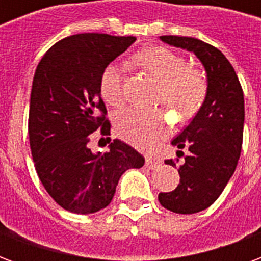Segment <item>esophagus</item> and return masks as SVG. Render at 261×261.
<instances>
[{
  "instance_id": "obj_1",
  "label": "esophagus",
  "mask_w": 261,
  "mask_h": 261,
  "mask_svg": "<svg viewBox=\"0 0 261 261\" xmlns=\"http://www.w3.org/2000/svg\"><path fill=\"white\" fill-rule=\"evenodd\" d=\"M145 165H147L149 169H155V168H158L159 165H161V162H159L158 159L147 156V159H145Z\"/></svg>"
}]
</instances>
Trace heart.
Segmentation results:
<instances>
[{
  "mask_svg": "<svg viewBox=\"0 0 261 261\" xmlns=\"http://www.w3.org/2000/svg\"><path fill=\"white\" fill-rule=\"evenodd\" d=\"M133 64L158 82V99L180 119H190L200 110L207 96V78L201 69L187 65L180 54L155 46L137 53ZM123 76L124 69L117 64L103 69L100 93L112 106H119L124 100ZM116 130L123 140L148 149L168 134V121L159 109L127 108L116 116Z\"/></svg>",
  "mask_w": 261,
  "mask_h": 261,
  "instance_id": "heart-1",
  "label": "heart"
}]
</instances>
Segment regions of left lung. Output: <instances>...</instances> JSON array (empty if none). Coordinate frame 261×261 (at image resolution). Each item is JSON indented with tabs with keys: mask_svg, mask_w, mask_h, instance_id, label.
<instances>
[{
	"mask_svg": "<svg viewBox=\"0 0 261 261\" xmlns=\"http://www.w3.org/2000/svg\"><path fill=\"white\" fill-rule=\"evenodd\" d=\"M161 40L196 54L207 72L205 100L190 124L172 141L179 149L190 151L179 168L180 183L173 192L158 196L161 205L169 211L200 213L224 192L241 156L243 91L233 67L217 47L194 37L161 36ZM165 164L176 168L172 159Z\"/></svg>",
	"mask_w": 261,
	"mask_h": 261,
	"instance_id": "obj_1",
	"label": "left lung"
}]
</instances>
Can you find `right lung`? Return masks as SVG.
Segmentation results:
<instances>
[{"mask_svg": "<svg viewBox=\"0 0 261 261\" xmlns=\"http://www.w3.org/2000/svg\"><path fill=\"white\" fill-rule=\"evenodd\" d=\"M134 42L133 36L72 35L48 48L37 65L29 106L32 156L44 189L69 213L108 207L121 175L145 162L120 140L105 153L88 147L93 131L110 136L100 96L103 69Z\"/></svg>", "mask_w": 261, "mask_h": 261, "instance_id": "obj_1", "label": "right lung"}]
</instances>
